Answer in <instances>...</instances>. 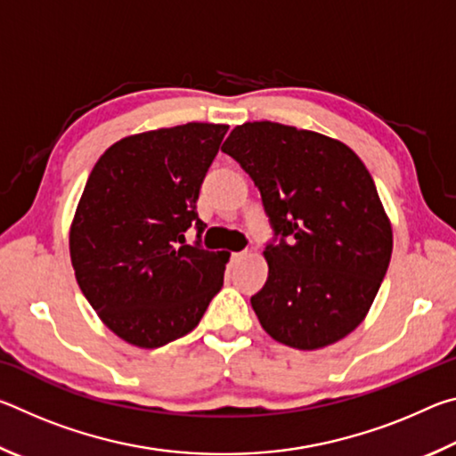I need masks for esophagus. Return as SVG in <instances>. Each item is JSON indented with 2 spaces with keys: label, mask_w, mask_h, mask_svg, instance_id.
<instances>
[{
  "label": "esophagus",
  "mask_w": 456,
  "mask_h": 456,
  "mask_svg": "<svg viewBox=\"0 0 456 456\" xmlns=\"http://www.w3.org/2000/svg\"><path fill=\"white\" fill-rule=\"evenodd\" d=\"M243 257H247V251H237V253H231V261H241Z\"/></svg>",
  "instance_id": "esophagus-1"
}]
</instances>
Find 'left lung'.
<instances>
[{
  "label": "left lung",
  "mask_w": 456,
  "mask_h": 456,
  "mask_svg": "<svg viewBox=\"0 0 456 456\" xmlns=\"http://www.w3.org/2000/svg\"><path fill=\"white\" fill-rule=\"evenodd\" d=\"M257 184L280 245L251 297L261 328L297 350L336 344L364 322L392 256V225L350 146L280 122H245L221 146Z\"/></svg>",
  "instance_id": "left-lung-1"
}]
</instances>
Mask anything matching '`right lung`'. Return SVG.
I'll return each instance as SVG.
<instances>
[{
	"mask_svg": "<svg viewBox=\"0 0 456 456\" xmlns=\"http://www.w3.org/2000/svg\"><path fill=\"white\" fill-rule=\"evenodd\" d=\"M227 125L130 134L106 149L70 225V259L98 318L136 348H160L197 328L223 288L227 251L184 243L200 184Z\"/></svg>",
	"mask_w": 456,
	"mask_h": 456,
	"instance_id": "1",
	"label": "right lung"
}]
</instances>
